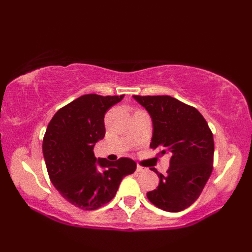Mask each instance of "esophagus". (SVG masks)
Here are the masks:
<instances>
[{
    "label": "esophagus",
    "mask_w": 252,
    "mask_h": 252,
    "mask_svg": "<svg viewBox=\"0 0 252 252\" xmlns=\"http://www.w3.org/2000/svg\"><path fill=\"white\" fill-rule=\"evenodd\" d=\"M136 171H137V172H144V171H146V169L144 168V167H142V165L137 164L136 165Z\"/></svg>",
    "instance_id": "1"
}]
</instances>
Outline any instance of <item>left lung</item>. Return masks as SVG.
<instances>
[{"label":"left lung","mask_w":252,"mask_h":252,"mask_svg":"<svg viewBox=\"0 0 252 252\" xmlns=\"http://www.w3.org/2000/svg\"><path fill=\"white\" fill-rule=\"evenodd\" d=\"M133 97L152 117L151 147L158 155H170L167 174L157 173L159 185L147 192L153 205L168 212H179L192 205L213 169L215 143L207 121L195 107L168 95Z\"/></svg>","instance_id":"1"}]
</instances>
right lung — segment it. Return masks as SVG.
<instances>
[{"mask_svg":"<svg viewBox=\"0 0 252 252\" xmlns=\"http://www.w3.org/2000/svg\"><path fill=\"white\" fill-rule=\"evenodd\" d=\"M123 96L82 95L58 110L47 126L42 149L51 182L67 201L82 210L108 203L122 179L136 169L130 158L97 160L93 152L105 136L106 111Z\"/></svg>","mask_w":252,"mask_h":252,"instance_id":"1","label":"right lung"}]
</instances>
